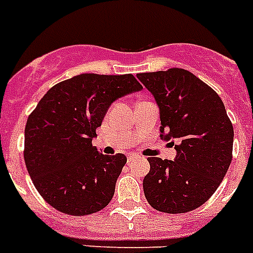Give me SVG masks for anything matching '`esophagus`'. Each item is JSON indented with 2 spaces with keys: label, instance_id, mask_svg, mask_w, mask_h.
Here are the masks:
<instances>
[{
  "label": "esophagus",
  "instance_id": "34e87169",
  "mask_svg": "<svg viewBox=\"0 0 253 253\" xmlns=\"http://www.w3.org/2000/svg\"><path fill=\"white\" fill-rule=\"evenodd\" d=\"M137 159H140V156L130 155V156H128V157H127V161H128V164H130V162H132L133 160H137Z\"/></svg>",
  "mask_w": 253,
  "mask_h": 253
}]
</instances>
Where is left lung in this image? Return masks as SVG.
I'll use <instances>...</instances> for the list:
<instances>
[{
  "label": "left lung",
  "mask_w": 253,
  "mask_h": 253,
  "mask_svg": "<svg viewBox=\"0 0 253 253\" xmlns=\"http://www.w3.org/2000/svg\"><path fill=\"white\" fill-rule=\"evenodd\" d=\"M160 110V137L176 141L174 161L149 157L143 188L164 213L199 208L218 188L231 164L234 128L222 100L183 69L137 74Z\"/></svg>",
  "instance_id": "obj_1"
}]
</instances>
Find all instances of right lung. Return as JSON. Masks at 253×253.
<instances>
[{
    "label": "right lung",
    "instance_id": "obj_1",
    "mask_svg": "<svg viewBox=\"0 0 253 253\" xmlns=\"http://www.w3.org/2000/svg\"><path fill=\"white\" fill-rule=\"evenodd\" d=\"M140 89L131 74H80L55 84L39 101L24 130V162L53 208L87 215L110 203L127 159L104 155L92 140L113 102Z\"/></svg>",
    "mask_w": 253,
    "mask_h": 253
}]
</instances>
